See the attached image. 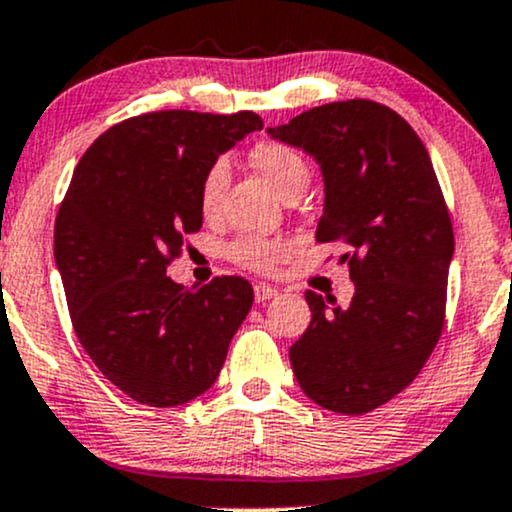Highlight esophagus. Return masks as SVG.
<instances>
[{
	"mask_svg": "<svg viewBox=\"0 0 512 512\" xmlns=\"http://www.w3.org/2000/svg\"><path fill=\"white\" fill-rule=\"evenodd\" d=\"M278 295V290L276 288H271V285H266V283H256L254 285V300L258 302V305H263V302H268V300H273Z\"/></svg>",
	"mask_w": 512,
	"mask_h": 512,
	"instance_id": "obj_1",
	"label": "esophagus"
}]
</instances>
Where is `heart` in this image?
Returning <instances> with one entry per match:
<instances>
[{"mask_svg":"<svg viewBox=\"0 0 512 512\" xmlns=\"http://www.w3.org/2000/svg\"><path fill=\"white\" fill-rule=\"evenodd\" d=\"M251 163L258 173L266 178V183L278 192L280 197L285 192L295 188H307L310 180V168H307L305 158L300 156L295 148L285 144H258L251 153ZM229 183V163L227 161H214L207 168L205 178L200 185V205L202 212L210 214L219 207L224 190ZM229 258L239 266L251 268V271H268L288 254V244L283 239H273V236H239L232 241L227 249Z\"/></svg>","mask_w":512,"mask_h":512,"instance_id":"obj_1","label":"heart"}]
</instances>
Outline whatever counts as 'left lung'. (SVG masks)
<instances>
[{
	"instance_id": "left-lung-1",
	"label": "left lung",
	"mask_w": 512,
	"mask_h": 512,
	"mask_svg": "<svg viewBox=\"0 0 512 512\" xmlns=\"http://www.w3.org/2000/svg\"><path fill=\"white\" fill-rule=\"evenodd\" d=\"M268 134L320 166L317 241L351 246L349 307L307 290L310 327L290 346L302 393L361 415L388 403L430 359L444 327L454 232L420 136L378 102H329Z\"/></svg>"
}]
</instances>
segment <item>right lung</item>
<instances>
[{
	"label": "right lung",
	"mask_w": 512,
	"mask_h": 512,
	"mask_svg": "<svg viewBox=\"0 0 512 512\" xmlns=\"http://www.w3.org/2000/svg\"><path fill=\"white\" fill-rule=\"evenodd\" d=\"M261 126L254 112L141 114L104 131L75 168L53 241L70 320L136 403L173 408L212 388L254 305L249 280L188 290L166 268L200 232L207 168Z\"/></svg>",
	"instance_id": "obj_1"
}]
</instances>
